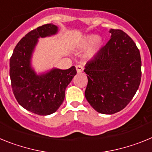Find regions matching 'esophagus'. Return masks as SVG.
Instances as JSON below:
<instances>
[{
	"label": "esophagus",
	"instance_id": "obj_1",
	"mask_svg": "<svg viewBox=\"0 0 152 152\" xmlns=\"http://www.w3.org/2000/svg\"><path fill=\"white\" fill-rule=\"evenodd\" d=\"M76 70H77V73H81L83 72V70H84V68H83L82 65L77 64V65H76Z\"/></svg>",
	"mask_w": 152,
	"mask_h": 152
}]
</instances>
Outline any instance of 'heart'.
I'll return each mask as SVG.
<instances>
[{"mask_svg": "<svg viewBox=\"0 0 152 152\" xmlns=\"http://www.w3.org/2000/svg\"><path fill=\"white\" fill-rule=\"evenodd\" d=\"M103 44V40L100 37H97L96 35H87L84 36L79 42V48L80 49H86L90 47L87 52V57L92 58L95 56L100 50Z\"/></svg>", "mask_w": 152, "mask_h": 152, "instance_id": "obj_1", "label": "heart"}]
</instances>
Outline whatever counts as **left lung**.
<instances>
[{
  "instance_id": "1",
  "label": "left lung",
  "mask_w": 152,
  "mask_h": 152,
  "mask_svg": "<svg viewBox=\"0 0 152 152\" xmlns=\"http://www.w3.org/2000/svg\"><path fill=\"white\" fill-rule=\"evenodd\" d=\"M111 38L85 65L88 82L85 97L98 113L113 114L135 96L142 77L140 52L121 29H111Z\"/></svg>"
}]
</instances>
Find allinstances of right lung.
Here are the masks:
<instances>
[{
	"label": "right lung",
	"instance_id": "obj_1",
	"mask_svg": "<svg viewBox=\"0 0 152 152\" xmlns=\"http://www.w3.org/2000/svg\"><path fill=\"white\" fill-rule=\"evenodd\" d=\"M58 27L52 23L39 26L23 37L10 59V77L17 102L27 110L40 116L56 112L64 99V91L77 71L53 68L36 75L31 67V57L39 38L56 34Z\"/></svg>",
	"mask_w": 152,
	"mask_h": 152
}]
</instances>
